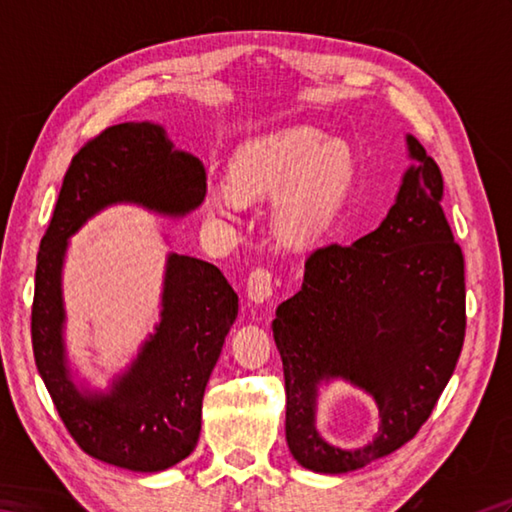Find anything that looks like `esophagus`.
<instances>
[{"label": "esophagus", "instance_id": "1", "mask_svg": "<svg viewBox=\"0 0 512 512\" xmlns=\"http://www.w3.org/2000/svg\"><path fill=\"white\" fill-rule=\"evenodd\" d=\"M246 295L255 306H262L273 297V275L266 268H255L246 281Z\"/></svg>", "mask_w": 512, "mask_h": 512}]
</instances>
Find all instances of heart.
<instances>
[{
    "label": "heart",
    "mask_w": 512,
    "mask_h": 512,
    "mask_svg": "<svg viewBox=\"0 0 512 512\" xmlns=\"http://www.w3.org/2000/svg\"><path fill=\"white\" fill-rule=\"evenodd\" d=\"M354 173L356 156L345 138L295 125L246 140L228 165V184L244 200L275 193L270 209L275 235L288 244H310L341 213ZM209 204L215 215L228 217L235 196L217 191Z\"/></svg>",
    "instance_id": "heart-1"
}]
</instances>
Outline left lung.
<instances>
[{
	"label": "left lung",
	"mask_w": 512,
	"mask_h": 512,
	"mask_svg": "<svg viewBox=\"0 0 512 512\" xmlns=\"http://www.w3.org/2000/svg\"><path fill=\"white\" fill-rule=\"evenodd\" d=\"M411 165L376 231L306 259L297 295L275 312L286 378V440L301 466L347 473L416 436L453 376L464 343V259L442 213L436 162L405 134ZM350 384L375 400L379 429L363 445L325 441L318 400Z\"/></svg>",
	"instance_id": "1"
}]
</instances>
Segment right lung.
Returning <instances> with one entry per match:
<instances>
[{"mask_svg": "<svg viewBox=\"0 0 512 512\" xmlns=\"http://www.w3.org/2000/svg\"><path fill=\"white\" fill-rule=\"evenodd\" d=\"M204 198L202 162L173 145L165 127L121 123L72 158L43 235L32 303L35 363L76 444L118 469L158 473L193 453L204 389L237 317V295L217 266L169 253L154 330L125 365L96 374L70 350L63 299L70 237L112 206L180 220Z\"/></svg>", "mask_w": 512, "mask_h": 512, "instance_id": "right-lung-1", "label": "right lung"}]
</instances>
